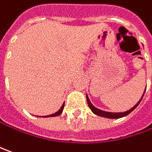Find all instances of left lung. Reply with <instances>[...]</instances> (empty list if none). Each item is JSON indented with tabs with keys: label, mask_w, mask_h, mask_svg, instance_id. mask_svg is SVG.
Segmentation results:
<instances>
[{
	"label": "left lung",
	"mask_w": 152,
	"mask_h": 152,
	"mask_svg": "<svg viewBox=\"0 0 152 152\" xmlns=\"http://www.w3.org/2000/svg\"><path fill=\"white\" fill-rule=\"evenodd\" d=\"M145 92L143 93V95H142V97L139 100V102L134 106L133 107H131L129 110L128 111H125V112H122V113H111V112H107V111H103V110H101V109H98L96 107H94L93 105L92 104V102H90V100H89V98H88V96L86 95V101H87V104H88V106L89 107L91 108V110L92 111L93 113H95L96 115L97 116H101V117H103V118H122V117H124V116H126V115H128L129 113H130L133 111L134 109L135 108V107H137L139 105V103L141 101V99H142V97L144 96Z\"/></svg>",
	"instance_id": "left-lung-1"
}]
</instances>
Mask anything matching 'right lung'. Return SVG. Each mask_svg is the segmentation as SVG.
<instances>
[{"label": "right lung", "mask_w": 152, "mask_h": 152, "mask_svg": "<svg viewBox=\"0 0 152 152\" xmlns=\"http://www.w3.org/2000/svg\"><path fill=\"white\" fill-rule=\"evenodd\" d=\"M64 106H65V102L63 103V105L61 106V107H60V110H59L58 112L55 113H53V114H50V115H47V116H45V118H47V117H56V116H59L60 114H61V113H62V111H63ZM43 117H44V116H43Z\"/></svg>", "instance_id": "1"}]
</instances>
